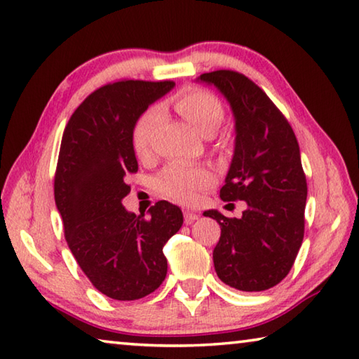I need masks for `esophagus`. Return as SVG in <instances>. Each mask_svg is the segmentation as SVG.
<instances>
[{"mask_svg":"<svg viewBox=\"0 0 359 359\" xmlns=\"http://www.w3.org/2000/svg\"><path fill=\"white\" fill-rule=\"evenodd\" d=\"M184 217H185V223H187V224H191L194 220H198L199 214H196V212L187 209V210H184Z\"/></svg>","mask_w":359,"mask_h":359,"instance_id":"esophagus-1","label":"esophagus"}]
</instances>
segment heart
<instances>
[{"instance_id":"obj_1","label":"heart","mask_w":359,"mask_h":359,"mask_svg":"<svg viewBox=\"0 0 359 359\" xmlns=\"http://www.w3.org/2000/svg\"><path fill=\"white\" fill-rule=\"evenodd\" d=\"M174 109L185 118L194 131L203 136H212L220 128L224 118V107L214 93L198 87H188L174 98ZM160 120V111L150 107L136 120L131 131V142L137 156L149 154L151 135ZM214 180L210 169L205 166L169 165L158 174L156 190L163 196L175 201L190 203L196 193L209 187Z\"/></svg>"}]
</instances>
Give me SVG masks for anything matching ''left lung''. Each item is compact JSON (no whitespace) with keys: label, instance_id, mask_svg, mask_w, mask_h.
I'll list each match as a JSON object with an SVG mask.
<instances>
[{"label":"left lung","instance_id":"left-lung-1","mask_svg":"<svg viewBox=\"0 0 359 359\" xmlns=\"http://www.w3.org/2000/svg\"><path fill=\"white\" fill-rule=\"evenodd\" d=\"M198 81L214 85L234 115V155L220 198L247 203L241 218L204 212L222 228L215 272L236 290H269L288 276L304 238L307 182L299 144L283 114L244 74L220 69Z\"/></svg>","mask_w":359,"mask_h":359}]
</instances>
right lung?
Here are the masks:
<instances>
[{
	"label": "right lung",
	"instance_id": "obj_1",
	"mask_svg": "<svg viewBox=\"0 0 359 359\" xmlns=\"http://www.w3.org/2000/svg\"><path fill=\"white\" fill-rule=\"evenodd\" d=\"M174 82L120 81L95 90L66 125L55 172V204L65 238L83 274L102 294L135 301L160 287L168 272L163 247L184 215L158 201L149 217L121 204L137 172L131 142L136 120Z\"/></svg>",
	"mask_w": 359,
	"mask_h": 359
}]
</instances>
